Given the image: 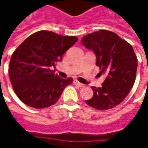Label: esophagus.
Masks as SVG:
<instances>
[{
  "label": "esophagus",
  "instance_id": "esophagus-1",
  "mask_svg": "<svg viewBox=\"0 0 148 148\" xmlns=\"http://www.w3.org/2000/svg\"><path fill=\"white\" fill-rule=\"evenodd\" d=\"M74 82L75 85H77V86H78V87H84V85H83L82 83H80V82H78V81H77V80H74Z\"/></svg>",
  "mask_w": 148,
  "mask_h": 148
}]
</instances>
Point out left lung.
<instances>
[{"instance_id": "8db88e82", "label": "left lung", "mask_w": 148, "mask_h": 148, "mask_svg": "<svg viewBox=\"0 0 148 148\" xmlns=\"http://www.w3.org/2000/svg\"><path fill=\"white\" fill-rule=\"evenodd\" d=\"M82 45L93 50L99 74L106 78L102 87H92L93 96L86 103L98 110H108L120 104L132 89L138 60L132 46L116 33L100 30L85 36Z\"/></svg>"}]
</instances>
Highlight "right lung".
<instances>
[{
  "instance_id": "add662e5",
  "label": "right lung",
  "mask_w": 148,
  "mask_h": 148,
  "mask_svg": "<svg viewBox=\"0 0 148 148\" xmlns=\"http://www.w3.org/2000/svg\"><path fill=\"white\" fill-rule=\"evenodd\" d=\"M78 40L75 36L40 31L15 49L10 61L9 75L14 91L23 103L35 108H48L57 103L73 78H60L52 68Z\"/></svg>"
}]
</instances>
